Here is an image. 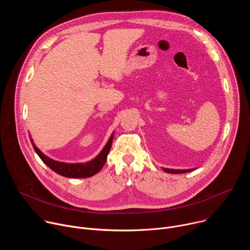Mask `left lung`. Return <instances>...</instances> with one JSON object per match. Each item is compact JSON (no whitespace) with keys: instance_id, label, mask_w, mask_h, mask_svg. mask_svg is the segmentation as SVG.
<instances>
[{"instance_id":"left-lung-1","label":"left lung","mask_w":250,"mask_h":250,"mask_svg":"<svg viewBox=\"0 0 250 250\" xmlns=\"http://www.w3.org/2000/svg\"><path fill=\"white\" fill-rule=\"evenodd\" d=\"M163 170L167 173H171V174H181V173H187V172H191L194 169H188V170H175V169H168V168H163Z\"/></svg>"}]
</instances>
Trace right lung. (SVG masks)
<instances>
[{"label": "right lung", "instance_id": "obj_1", "mask_svg": "<svg viewBox=\"0 0 250 250\" xmlns=\"http://www.w3.org/2000/svg\"><path fill=\"white\" fill-rule=\"evenodd\" d=\"M113 139H114V134H112V136L108 141V144H106V146L104 147L102 152L95 159L84 164H80V163L68 164V163L52 160L47 156H45L43 153H42V151L33 145L32 140H31V144H32L33 149L38 153L41 159L57 174L65 177H69V178H88L97 174L104 165L106 156H108L113 144Z\"/></svg>", "mask_w": 250, "mask_h": 250}]
</instances>
